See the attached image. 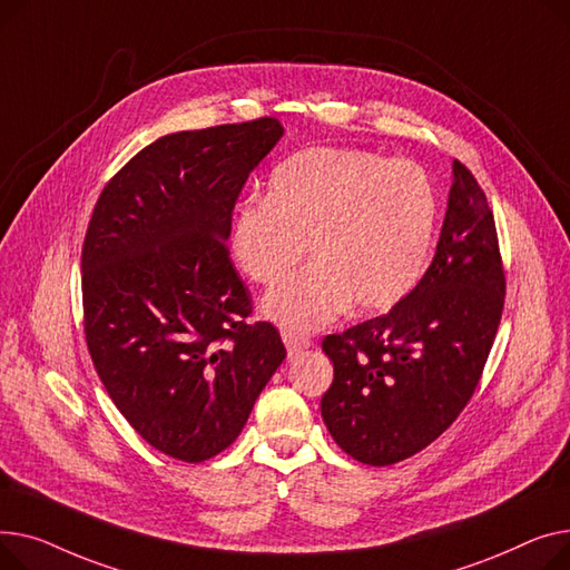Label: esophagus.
Wrapping results in <instances>:
<instances>
[{
  "mask_svg": "<svg viewBox=\"0 0 570 570\" xmlns=\"http://www.w3.org/2000/svg\"><path fill=\"white\" fill-rule=\"evenodd\" d=\"M283 343L287 347V354L294 356L298 354L301 350H308L313 345V341L308 336H304V333H294V331H283Z\"/></svg>",
  "mask_w": 570,
  "mask_h": 570,
  "instance_id": "esophagus-1",
  "label": "esophagus"
}]
</instances>
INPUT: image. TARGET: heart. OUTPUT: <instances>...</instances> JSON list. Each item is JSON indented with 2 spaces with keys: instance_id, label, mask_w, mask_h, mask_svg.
<instances>
[{
  "instance_id": "heart-1",
  "label": "heart",
  "mask_w": 570,
  "mask_h": 570,
  "mask_svg": "<svg viewBox=\"0 0 570 570\" xmlns=\"http://www.w3.org/2000/svg\"><path fill=\"white\" fill-rule=\"evenodd\" d=\"M438 190L421 165L347 147H311L274 167L269 193L237 207L229 250L287 328L311 331L350 308L382 313L419 283L438 227Z\"/></svg>"
}]
</instances>
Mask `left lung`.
Instances as JSON below:
<instances>
[{
    "instance_id": "1",
    "label": "left lung",
    "mask_w": 570,
    "mask_h": 570,
    "mask_svg": "<svg viewBox=\"0 0 570 570\" xmlns=\"http://www.w3.org/2000/svg\"><path fill=\"white\" fill-rule=\"evenodd\" d=\"M504 296L488 197L453 160L446 218L423 278L389 313L322 341L333 361L322 419L336 444L386 466L438 440L481 382Z\"/></svg>"
}]
</instances>
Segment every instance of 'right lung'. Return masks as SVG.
<instances>
[{
	"instance_id": "obj_1",
	"label": "right lung",
	"mask_w": 570,
	"mask_h": 570,
	"mask_svg": "<svg viewBox=\"0 0 570 570\" xmlns=\"http://www.w3.org/2000/svg\"><path fill=\"white\" fill-rule=\"evenodd\" d=\"M274 117L181 130L132 156L100 190L82 244V324L96 373L160 453L205 462L239 438L285 358L227 237Z\"/></svg>"
}]
</instances>
